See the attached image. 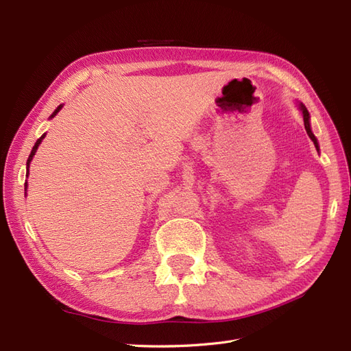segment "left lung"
I'll use <instances>...</instances> for the list:
<instances>
[{
	"label": "left lung",
	"instance_id": "1",
	"mask_svg": "<svg viewBox=\"0 0 351 351\" xmlns=\"http://www.w3.org/2000/svg\"><path fill=\"white\" fill-rule=\"evenodd\" d=\"M300 110H302V114H303L304 129H306L307 134H309V137H311V139L313 141V143H315V146H316V149H317V147H319V146H317V141H316V137H315V134H313V133H312V130H311V123H309V119H311V117H309V111H307V110H306V107H304V105H303V104H300Z\"/></svg>",
	"mask_w": 351,
	"mask_h": 351
}]
</instances>
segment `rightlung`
Returning <instances> with one entry per match:
<instances>
[{
	"instance_id": "obj_1",
	"label": "right lung",
	"mask_w": 351,
	"mask_h": 351,
	"mask_svg": "<svg viewBox=\"0 0 351 351\" xmlns=\"http://www.w3.org/2000/svg\"><path fill=\"white\" fill-rule=\"evenodd\" d=\"M60 110H61V105H60V107H58V108H57V110L54 111V114H52L51 117H54V115H56V114H57V112H58ZM44 136H45V134H44ZM44 136H40V137H39V139L36 141V143H35V146H34V149H32V152H30V155H29V159H27V165H29V162L32 161V158H34V155H35V152H36V149H38V146L40 145L42 139H44ZM25 186H27V184H25Z\"/></svg>"
}]
</instances>
